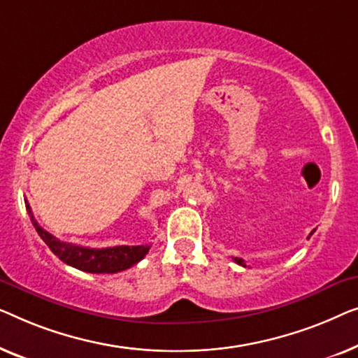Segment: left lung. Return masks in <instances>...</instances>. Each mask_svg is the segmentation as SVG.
Instances as JSON below:
<instances>
[{
  "label": "left lung",
  "mask_w": 358,
  "mask_h": 358,
  "mask_svg": "<svg viewBox=\"0 0 358 358\" xmlns=\"http://www.w3.org/2000/svg\"><path fill=\"white\" fill-rule=\"evenodd\" d=\"M313 231H315V230H313ZM313 231H311V234H310V236H311V235H313ZM310 236H308V238H310ZM234 261H235V263H236V264H240V266H243V268H246L245 261H243V259H241V258H234Z\"/></svg>",
  "instance_id": "left-lung-1"
}]
</instances>
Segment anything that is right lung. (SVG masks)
<instances>
[{"mask_svg":"<svg viewBox=\"0 0 358 358\" xmlns=\"http://www.w3.org/2000/svg\"><path fill=\"white\" fill-rule=\"evenodd\" d=\"M26 208L32 220L35 230L40 235L53 255H57L63 263H66L79 271L92 274H113L120 273L138 264L141 259L148 255L150 246L149 245H136V246H112V248H89V246H79L66 241L58 240L50 231L40 227L35 220L30 206L26 199Z\"/></svg>","mask_w":358,"mask_h":358,"instance_id":"right-lung-1","label":"right lung"}]
</instances>
